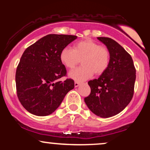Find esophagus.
<instances>
[{"instance_id": "1", "label": "esophagus", "mask_w": 150, "mask_h": 150, "mask_svg": "<svg viewBox=\"0 0 150 150\" xmlns=\"http://www.w3.org/2000/svg\"><path fill=\"white\" fill-rule=\"evenodd\" d=\"M80 85V82H75V87H77Z\"/></svg>"}]
</instances>
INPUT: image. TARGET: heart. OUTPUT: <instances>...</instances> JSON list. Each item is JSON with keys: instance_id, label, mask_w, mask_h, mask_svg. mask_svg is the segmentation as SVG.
<instances>
[{"instance_id": "obj_1", "label": "heart", "mask_w": 150, "mask_h": 150, "mask_svg": "<svg viewBox=\"0 0 150 150\" xmlns=\"http://www.w3.org/2000/svg\"><path fill=\"white\" fill-rule=\"evenodd\" d=\"M61 63L70 70H73L82 62V66L69 73L73 80L84 81L94 75H100L107 70L110 63L109 51L97 42L85 39L75 43L73 49L65 47L60 53Z\"/></svg>"}]
</instances>
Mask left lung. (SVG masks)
I'll return each instance as SVG.
<instances>
[{
    "label": "left lung",
    "mask_w": 150,
    "mask_h": 150,
    "mask_svg": "<svg viewBox=\"0 0 150 150\" xmlns=\"http://www.w3.org/2000/svg\"><path fill=\"white\" fill-rule=\"evenodd\" d=\"M110 53L107 70L98 79L88 82L91 93L85 102L101 118L115 116L130 102L134 93L136 70L131 56L111 38L97 37Z\"/></svg>",
    "instance_id": "obj_1"
}]
</instances>
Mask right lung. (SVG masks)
Here are the masks:
<instances>
[{
    "label": "right lung",
    "mask_w": 150,
    "mask_h": 150,
    "mask_svg": "<svg viewBox=\"0 0 150 150\" xmlns=\"http://www.w3.org/2000/svg\"><path fill=\"white\" fill-rule=\"evenodd\" d=\"M76 39L74 35L48 34L24 51L15 82L19 100L27 111L38 116L50 115L74 88L72 79L60 80L67 73L60 53Z\"/></svg>",
    "instance_id": "add662e5"
}]
</instances>
